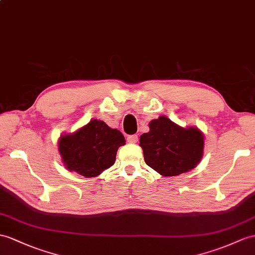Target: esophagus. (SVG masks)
Returning a JSON list of instances; mask_svg holds the SVG:
<instances>
[{"label": "esophagus", "mask_w": 255, "mask_h": 255, "mask_svg": "<svg viewBox=\"0 0 255 255\" xmlns=\"http://www.w3.org/2000/svg\"><path fill=\"white\" fill-rule=\"evenodd\" d=\"M128 142H136L138 140V136L136 134H133V135H128Z\"/></svg>", "instance_id": "obj_1"}]
</instances>
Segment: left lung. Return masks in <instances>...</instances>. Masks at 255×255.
I'll return each mask as SVG.
<instances>
[{"instance_id": "1", "label": "left lung", "mask_w": 255, "mask_h": 255, "mask_svg": "<svg viewBox=\"0 0 255 255\" xmlns=\"http://www.w3.org/2000/svg\"><path fill=\"white\" fill-rule=\"evenodd\" d=\"M203 145L199 129L183 128L163 116L149 123V132L139 138L146 164L163 176L194 169L203 154Z\"/></svg>"}]
</instances>
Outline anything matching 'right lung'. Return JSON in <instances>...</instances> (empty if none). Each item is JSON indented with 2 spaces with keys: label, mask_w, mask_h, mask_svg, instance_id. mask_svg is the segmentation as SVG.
<instances>
[{
  "label": "right lung",
  "mask_w": 255,
  "mask_h": 255,
  "mask_svg": "<svg viewBox=\"0 0 255 255\" xmlns=\"http://www.w3.org/2000/svg\"><path fill=\"white\" fill-rule=\"evenodd\" d=\"M58 145L67 170L94 177L115 163L118 148L126 145V139L120 131L94 119L74 134L61 136Z\"/></svg>",
  "instance_id": "right-lung-1"
}]
</instances>
